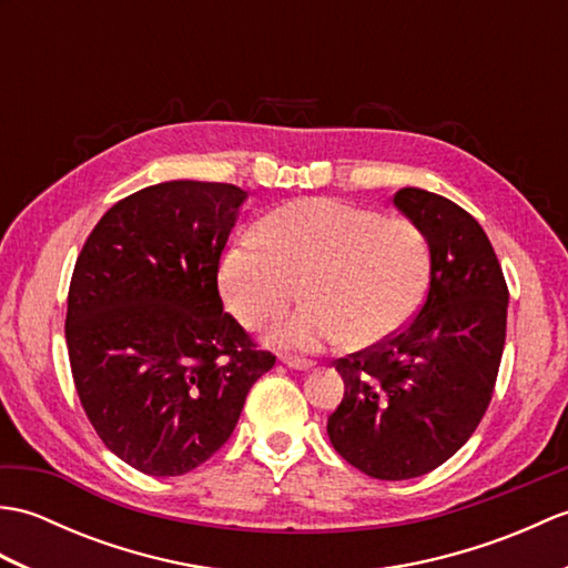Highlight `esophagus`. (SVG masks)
I'll return each instance as SVG.
<instances>
[{"label":"esophagus","mask_w":568,"mask_h":568,"mask_svg":"<svg viewBox=\"0 0 568 568\" xmlns=\"http://www.w3.org/2000/svg\"><path fill=\"white\" fill-rule=\"evenodd\" d=\"M283 364L287 368H295V371H310L312 366H315L310 358H300V356H285Z\"/></svg>","instance_id":"34e87169"}]
</instances>
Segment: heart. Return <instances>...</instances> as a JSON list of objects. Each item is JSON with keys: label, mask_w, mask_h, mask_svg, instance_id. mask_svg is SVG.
<instances>
[{"label": "heart", "mask_w": 568, "mask_h": 568, "mask_svg": "<svg viewBox=\"0 0 568 568\" xmlns=\"http://www.w3.org/2000/svg\"><path fill=\"white\" fill-rule=\"evenodd\" d=\"M258 239L224 253L220 287L246 327H265L305 295L307 305L273 329L275 344L378 346L415 317L427 293V239L403 216L305 197L265 216Z\"/></svg>", "instance_id": "heart-1"}]
</instances>
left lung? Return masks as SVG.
I'll list each match as a JSON object with an SVG mask.
<instances>
[{"instance_id": "1", "label": "left lung", "mask_w": 568, "mask_h": 568, "mask_svg": "<svg viewBox=\"0 0 568 568\" xmlns=\"http://www.w3.org/2000/svg\"><path fill=\"white\" fill-rule=\"evenodd\" d=\"M427 239L429 287L415 320L388 342L336 361L344 400L327 434L371 478L407 480L452 458L484 419L496 388L508 285L480 224L419 187L395 192Z\"/></svg>"}]
</instances>
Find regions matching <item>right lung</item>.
Instances as JSON below:
<instances>
[{
  "mask_svg": "<svg viewBox=\"0 0 568 568\" xmlns=\"http://www.w3.org/2000/svg\"><path fill=\"white\" fill-rule=\"evenodd\" d=\"M246 192L171 180L119 200L68 293L72 381L94 432L149 476H183L232 437L275 366L224 312L216 273Z\"/></svg>",
  "mask_w": 568,
  "mask_h": 568,
  "instance_id": "add662e5",
  "label": "right lung"
}]
</instances>
